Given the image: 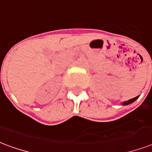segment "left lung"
I'll return each instance as SVG.
<instances>
[{
  "label": "left lung",
  "instance_id": "1",
  "mask_svg": "<svg viewBox=\"0 0 152 152\" xmlns=\"http://www.w3.org/2000/svg\"><path fill=\"white\" fill-rule=\"evenodd\" d=\"M138 97H139V96L135 97V98H133V99H129V100H127V101L123 102V103H122V105H127V104H132V103H133V102L135 101V100H136V99H138Z\"/></svg>",
  "mask_w": 152,
  "mask_h": 152
}]
</instances>
